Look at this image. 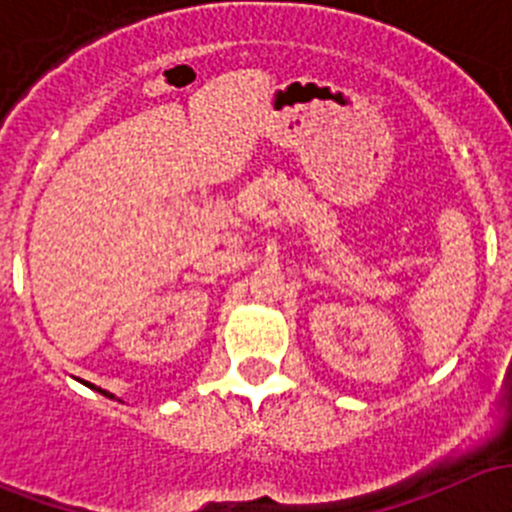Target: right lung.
Wrapping results in <instances>:
<instances>
[{
    "label": "right lung",
    "instance_id": "obj_1",
    "mask_svg": "<svg viewBox=\"0 0 512 512\" xmlns=\"http://www.w3.org/2000/svg\"><path fill=\"white\" fill-rule=\"evenodd\" d=\"M86 386H91V389H94V391H98V394H103V396H108V399H113V394H108V391L98 389V386H94V384H89V381H86Z\"/></svg>",
    "mask_w": 512,
    "mask_h": 512
}]
</instances>
